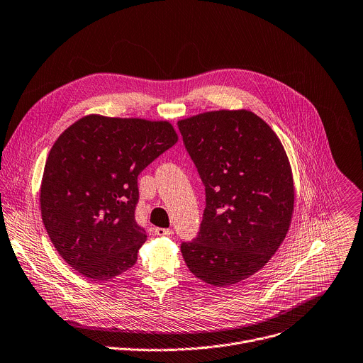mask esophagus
<instances>
[{
    "label": "esophagus",
    "mask_w": 363,
    "mask_h": 363,
    "mask_svg": "<svg viewBox=\"0 0 363 363\" xmlns=\"http://www.w3.org/2000/svg\"><path fill=\"white\" fill-rule=\"evenodd\" d=\"M155 233H156L157 235H163V237H170V235L174 234L173 230H170V228H160V227L155 228Z\"/></svg>",
    "instance_id": "esophagus-1"
}]
</instances>
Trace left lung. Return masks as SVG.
I'll list each match as a JSON object with an SVG mask.
<instances>
[{
	"label": "left lung",
	"mask_w": 363,
	"mask_h": 363,
	"mask_svg": "<svg viewBox=\"0 0 363 363\" xmlns=\"http://www.w3.org/2000/svg\"><path fill=\"white\" fill-rule=\"evenodd\" d=\"M177 126L206 187L200 231L182 242L183 258L210 285L238 284L271 259L288 233L289 160L275 132L245 109L204 112Z\"/></svg>",
	"instance_id": "1"
}]
</instances>
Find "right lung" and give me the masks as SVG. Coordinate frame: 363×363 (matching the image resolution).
Here are the masks:
<instances>
[{
  "mask_svg": "<svg viewBox=\"0 0 363 363\" xmlns=\"http://www.w3.org/2000/svg\"><path fill=\"white\" fill-rule=\"evenodd\" d=\"M167 121L88 115L54 143L41 183V214L60 255L108 281L138 259L147 238L135 220L138 176L177 142Z\"/></svg>",
  "mask_w": 363,
  "mask_h": 363,
  "instance_id": "obj_1",
  "label": "right lung"
}]
</instances>
